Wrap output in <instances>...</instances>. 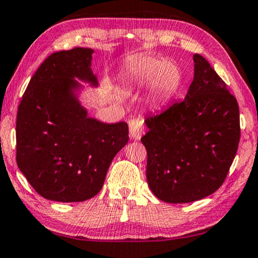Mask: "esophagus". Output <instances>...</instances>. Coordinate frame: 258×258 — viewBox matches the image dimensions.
<instances>
[{"label": "esophagus", "instance_id": "34e87169", "mask_svg": "<svg viewBox=\"0 0 258 258\" xmlns=\"http://www.w3.org/2000/svg\"><path fill=\"white\" fill-rule=\"evenodd\" d=\"M130 127V136L134 140H140L142 134L145 133V125L144 120L141 118H133L128 121Z\"/></svg>", "mask_w": 258, "mask_h": 258}]
</instances>
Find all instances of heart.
Listing matches in <instances>:
<instances>
[{"label": "heart", "instance_id": "1", "mask_svg": "<svg viewBox=\"0 0 258 258\" xmlns=\"http://www.w3.org/2000/svg\"><path fill=\"white\" fill-rule=\"evenodd\" d=\"M181 81V70L177 63L153 56H144L134 60L125 78L127 87L149 88L151 102L156 107L166 104L177 95Z\"/></svg>", "mask_w": 258, "mask_h": 258}]
</instances>
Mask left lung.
Returning <instances> with one entry per match:
<instances>
[{
  "instance_id": "left-lung-1",
  "label": "left lung",
  "mask_w": 258,
  "mask_h": 258,
  "mask_svg": "<svg viewBox=\"0 0 258 258\" xmlns=\"http://www.w3.org/2000/svg\"><path fill=\"white\" fill-rule=\"evenodd\" d=\"M185 100L146 118L147 181L157 199L188 203L222 186L240 140L239 105L203 56Z\"/></svg>"
}]
</instances>
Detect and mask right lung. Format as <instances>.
<instances>
[{
	"label": "right lung",
	"instance_id": "obj_1",
	"mask_svg": "<svg viewBox=\"0 0 258 258\" xmlns=\"http://www.w3.org/2000/svg\"><path fill=\"white\" fill-rule=\"evenodd\" d=\"M94 50L75 48L51 54L40 65L20 102L16 140L17 164L42 198L83 202L101 190L118 151L128 142L125 121L108 124L88 116L80 102Z\"/></svg>",
	"mask_w": 258,
	"mask_h": 258
}]
</instances>
